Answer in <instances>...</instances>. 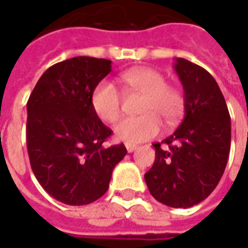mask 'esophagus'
Here are the masks:
<instances>
[{
	"instance_id": "34e87169",
	"label": "esophagus",
	"mask_w": 248,
	"mask_h": 248,
	"mask_svg": "<svg viewBox=\"0 0 248 248\" xmlns=\"http://www.w3.org/2000/svg\"><path fill=\"white\" fill-rule=\"evenodd\" d=\"M137 149V145H130V143H126V150L129 153H133V151Z\"/></svg>"
}]
</instances>
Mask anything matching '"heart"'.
<instances>
[{"mask_svg":"<svg viewBox=\"0 0 248 248\" xmlns=\"http://www.w3.org/2000/svg\"><path fill=\"white\" fill-rule=\"evenodd\" d=\"M121 79L130 89L145 94L140 117H126L114 126V135L126 143H140L154 138L161 131L162 121L172 124L182 117L185 98L178 89L167 85L159 71L149 67H135L124 71ZM92 108L98 118L114 122L121 113L122 97L111 82L102 81L94 87L90 97Z\"/></svg>","mask_w":248,"mask_h":248,"instance_id":"obj_1","label":"heart"}]
</instances>
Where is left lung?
<instances>
[{
	"instance_id": "left-lung-1",
	"label": "left lung",
	"mask_w": 248,
	"mask_h": 248,
	"mask_svg": "<svg viewBox=\"0 0 248 248\" xmlns=\"http://www.w3.org/2000/svg\"><path fill=\"white\" fill-rule=\"evenodd\" d=\"M174 69L185 93V118L174 134L154 143L155 161L145 174L158 202L175 208L198 204L223 175L231 145V121L214 77L201 66L175 58Z\"/></svg>"
}]
</instances>
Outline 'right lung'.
I'll return each mask as SVG.
<instances>
[{
    "label": "right lung",
    "mask_w": 248,
    "mask_h": 248,
    "mask_svg": "<svg viewBox=\"0 0 248 248\" xmlns=\"http://www.w3.org/2000/svg\"><path fill=\"white\" fill-rule=\"evenodd\" d=\"M111 71V61L74 57L42 74L28 101L26 145L30 166L49 195L83 206L108 191L126 147H106L111 130L94 113L90 97Z\"/></svg>",
    "instance_id": "obj_1"
}]
</instances>
